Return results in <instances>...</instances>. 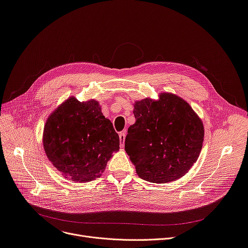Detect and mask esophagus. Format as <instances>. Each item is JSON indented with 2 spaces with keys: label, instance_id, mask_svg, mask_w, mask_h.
Wrapping results in <instances>:
<instances>
[{
  "label": "esophagus",
  "instance_id": "obj_1",
  "mask_svg": "<svg viewBox=\"0 0 248 248\" xmlns=\"http://www.w3.org/2000/svg\"><path fill=\"white\" fill-rule=\"evenodd\" d=\"M125 135H126V131H124V132H121V133H120V144H121V147H122V148H123L124 145Z\"/></svg>",
  "mask_w": 248,
  "mask_h": 248
}]
</instances>
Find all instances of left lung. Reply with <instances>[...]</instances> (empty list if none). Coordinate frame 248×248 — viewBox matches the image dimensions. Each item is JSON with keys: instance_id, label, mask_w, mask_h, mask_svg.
Masks as SVG:
<instances>
[{"instance_id": "obj_1", "label": "left lung", "mask_w": 248, "mask_h": 248, "mask_svg": "<svg viewBox=\"0 0 248 248\" xmlns=\"http://www.w3.org/2000/svg\"><path fill=\"white\" fill-rule=\"evenodd\" d=\"M134 114L124 149L139 177L168 183L184 176L197 161L204 140L203 124L189 103L161 93L159 100L137 101Z\"/></svg>"}]
</instances>
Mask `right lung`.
Here are the masks:
<instances>
[{"mask_svg":"<svg viewBox=\"0 0 248 248\" xmlns=\"http://www.w3.org/2000/svg\"><path fill=\"white\" fill-rule=\"evenodd\" d=\"M43 145L62 175L82 183L101 175L111 154L120 149V137L96 100L70 97L48 117Z\"/></svg>","mask_w":248,"mask_h":248,"instance_id":"right-lung-1","label":"right lung"}]
</instances>
